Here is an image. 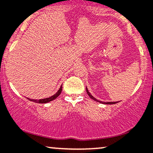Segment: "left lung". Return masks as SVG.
Wrapping results in <instances>:
<instances>
[{
    "label": "left lung",
    "instance_id": "left-lung-1",
    "mask_svg": "<svg viewBox=\"0 0 153 153\" xmlns=\"http://www.w3.org/2000/svg\"><path fill=\"white\" fill-rule=\"evenodd\" d=\"M86 91H87V93H88L89 97H90L91 99H92L93 100H94V101H96V102H100V103H102V104H114L118 103V102H105L100 101V100H97L96 98H94V97L92 96V94L90 93V92H89L88 90V88H86Z\"/></svg>",
    "mask_w": 153,
    "mask_h": 153
}]
</instances>
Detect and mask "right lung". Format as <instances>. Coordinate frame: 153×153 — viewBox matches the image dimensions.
Masks as SVG:
<instances>
[{"mask_svg":"<svg viewBox=\"0 0 153 153\" xmlns=\"http://www.w3.org/2000/svg\"><path fill=\"white\" fill-rule=\"evenodd\" d=\"M61 91H62V85L60 87L59 90H58V92H56V94H54L53 95H52L51 97H47V98H45V99H42V100H32V99H30V98H27V99L30 100L31 102H35V103H39V104H45V103H48V102H51V101H53L55 99H56L60 95V94L61 93Z\"/></svg>","mask_w":153,"mask_h":153,"instance_id":"1","label":"right lung"}]
</instances>
